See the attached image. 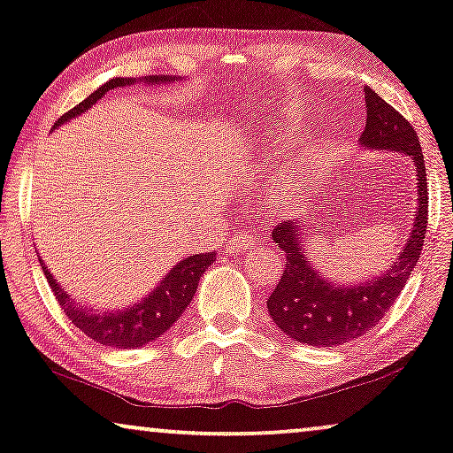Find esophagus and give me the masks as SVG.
<instances>
[{"label": "esophagus", "mask_w": 453, "mask_h": 453, "mask_svg": "<svg viewBox=\"0 0 453 453\" xmlns=\"http://www.w3.org/2000/svg\"><path fill=\"white\" fill-rule=\"evenodd\" d=\"M258 244V236H252L249 232H238L234 234V236L227 240L226 249L227 252H240L244 249H252V246Z\"/></svg>", "instance_id": "34e87169"}]
</instances>
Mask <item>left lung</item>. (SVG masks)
Masks as SVG:
<instances>
[{
  "instance_id": "1",
  "label": "left lung",
  "mask_w": 453,
  "mask_h": 453,
  "mask_svg": "<svg viewBox=\"0 0 453 453\" xmlns=\"http://www.w3.org/2000/svg\"><path fill=\"white\" fill-rule=\"evenodd\" d=\"M366 126L363 130L365 147L400 150L414 159V172L418 176V211L408 244L402 255L381 277L354 283V286H334L311 267L303 255L304 226L296 221L277 223L271 232L273 242L286 255L281 280L267 298L269 315L283 334L294 342L309 346L334 348L340 343L369 334V329L381 321L389 306L395 303L406 286L410 273L418 263L425 246L426 219H429V190H426L425 157L416 130L400 111L379 96L375 90L365 87Z\"/></svg>"
}]
</instances>
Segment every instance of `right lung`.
<instances>
[{
  "mask_svg": "<svg viewBox=\"0 0 453 453\" xmlns=\"http://www.w3.org/2000/svg\"><path fill=\"white\" fill-rule=\"evenodd\" d=\"M167 81H170L167 76L147 78V82ZM132 82L134 81H130V78H111L110 82H105L104 87H99L95 93H90L87 99L81 101L76 107H72L68 113L59 116L58 122L53 124V128H58L62 122H68L70 118H76L78 113L87 111L90 105L96 104V101L107 93V90L116 87H126V84ZM213 250L184 258V261L178 263L176 267L165 275V280L149 294V298L130 306V309L113 312L84 309L82 304L74 303V300L59 288V283L53 280L43 261H41V267H43V273L47 277V281H50L53 296H56L70 321L74 323L84 335H88L90 340H95L96 343H104V346L111 348H141L144 343L164 335L165 331L178 321L180 315L186 311V306L190 304V300L195 298L198 280L203 277L204 269L213 263Z\"/></svg>",
  "mask_w": 453,
  "mask_h": 453,
  "instance_id": "obj_1",
  "label": "right lung"
}]
</instances>
